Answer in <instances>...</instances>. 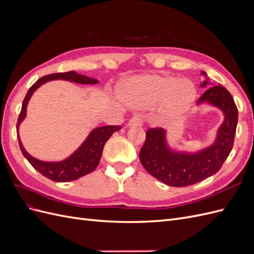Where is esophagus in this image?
Instances as JSON below:
<instances>
[{
    "mask_svg": "<svg viewBox=\"0 0 254 254\" xmlns=\"http://www.w3.org/2000/svg\"><path fill=\"white\" fill-rule=\"evenodd\" d=\"M143 121L144 120H143L142 115L136 114V115H134V117H132L131 119L129 120L128 125L129 126H141L143 124Z\"/></svg>",
    "mask_w": 254,
    "mask_h": 254,
    "instance_id": "obj_1",
    "label": "esophagus"
}]
</instances>
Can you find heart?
Listing matches in <instances>:
<instances>
[{
  "label": "heart",
  "mask_w": 254,
  "mask_h": 254,
  "mask_svg": "<svg viewBox=\"0 0 254 254\" xmlns=\"http://www.w3.org/2000/svg\"><path fill=\"white\" fill-rule=\"evenodd\" d=\"M122 94L134 107H153L160 104L168 115H180L189 110L196 96L193 82L166 75H140L122 86Z\"/></svg>",
  "instance_id": "b5f03b06"
}]
</instances>
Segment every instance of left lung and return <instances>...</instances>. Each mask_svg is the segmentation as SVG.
<instances>
[{
  "instance_id": "1",
  "label": "left lung",
  "mask_w": 254,
  "mask_h": 254,
  "mask_svg": "<svg viewBox=\"0 0 254 254\" xmlns=\"http://www.w3.org/2000/svg\"><path fill=\"white\" fill-rule=\"evenodd\" d=\"M202 74L205 75L204 72ZM212 83L205 76L204 87ZM209 102L225 113L224 124L218 130L217 140L211 147L194 155L177 153L167 148L163 128H149L140 150L142 165L152 177L170 187L182 188L198 183L216 174L227 160L234 145L238 111L230 92L218 84L211 86L198 103Z\"/></svg>"
}]
</instances>
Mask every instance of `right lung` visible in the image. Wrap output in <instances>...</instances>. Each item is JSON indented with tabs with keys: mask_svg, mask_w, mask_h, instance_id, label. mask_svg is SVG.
Instances as JSON below:
<instances>
[{
	"mask_svg": "<svg viewBox=\"0 0 254 254\" xmlns=\"http://www.w3.org/2000/svg\"><path fill=\"white\" fill-rule=\"evenodd\" d=\"M53 79H64L73 81L76 83H96L97 80L87 77L80 74H77L74 71L66 72V73H55L51 75H45L43 77L38 79L32 87L29 88L27 93L25 95L24 101L22 103L21 112L19 114L18 122H17V133H18V140H19V146L20 149L28 162L32 164V166L39 172L41 175H43L47 178L56 181V182H67L73 181L80 178V177L90 174L93 172L97 167L99 160L102 157V152L104 149V146L106 142L109 140V137L112 135L113 132L118 131L121 129L120 125H109V126H103L95 128L92 131L87 140L83 142V144L80 147L76 150L71 157L67 159L60 161V162H43V161L37 160L34 157H32L23 148L22 143L19 137V126L21 122L24 120L26 115V106L28 104V101L32 97L34 92L39 88L41 84L45 83L47 81L53 80Z\"/></svg>",
	"mask_w": 254,
	"mask_h": 254,
	"instance_id": "add662e5",
	"label": "right lung"
}]
</instances>
